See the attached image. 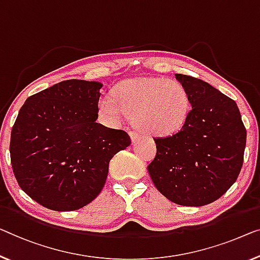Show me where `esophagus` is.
Returning <instances> with one entry per match:
<instances>
[{"mask_svg": "<svg viewBox=\"0 0 260 260\" xmlns=\"http://www.w3.org/2000/svg\"><path fill=\"white\" fill-rule=\"evenodd\" d=\"M131 139H132V143H135L137 142L139 139H140V135H139L138 133H135V132H131Z\"/></svg>", "mask_w": 260, "mask_h": 260, "instance_id": "1", "label": "esophagus"}]
</instances>
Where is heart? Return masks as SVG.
I'll use <instances>...</instances> for the list:
<instances>
[{
	"instance_id": "heart-1",
	"label": "heart",
	"mask_w": 260,
	"mask_h": 260,
	"mask_svg": "<svg viewBox=\"0 0 260 260\" xmlns=\"http://www.w3.org/2000/svg\"><path fill=\"white\" fill-rule=\"evenodd\" d=\"M100 112L113 122L135 117L139 129L155 137L179 131L190 111V98L183 85L166 78H140L120 83L113 96H103Z\"/></svg>"
}]
</instances>
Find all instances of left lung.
Returning <instances> with one entry per match:
<instances>
[{
  "mask_svg": "<svg viewBox=\"0 0 260 260\" xmlns=\"http://www.w3.org/2000/svg\"><path fill=\"white\" fill-rule=\"evenodd\" d=\"M191 110L175 134L155 138L156 155L148 173L158 191L185 207L212 203L241 173L246 129L237 104L210 84L176 73Z\"/></svg>",
  "mask_w": 260,
  "mask_h": 260,
  "instance_id": "left-lung-1",
  "label": "left lung"
}]
</instances>
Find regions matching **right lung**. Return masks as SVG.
<instances>
[{
    "label": "right lung",
    "instance_id": "obj_1",
    "mask_svg": "<svg viewBox=\"0 0 260 260\" xmlns=\"http://www.w3.org/2000/svg\"><path fill=\"white\" fill-rule=\"evenodd\" d=\"M98 81L70 79L30 95L10 137V160L26 195L56 211L92 202L105 184L111 158L131 145L125 131L98 119Z\"/></svg>",
    "mask_w": 260,
    "mask_h": 260
}]
</instances>
